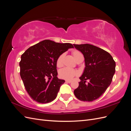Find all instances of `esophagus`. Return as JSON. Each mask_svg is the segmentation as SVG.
<instances>
[{"mask_svg": "<svg viewBox=\"0 0 131 131\" xmlns=\"http://www.w3.org/2000/svg\"><path fill=\"white\" fill-rule=\"evenodd\" d=\"M66 82H67V83H70V82H72V81H71V80H66Z\"/></svg>", "mask_w": 131, "mask_h": 131, "instance_id": "esophagus-1", "label": "esophagus"}]
</instances>
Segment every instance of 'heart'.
Segmentation results:
<instances>
[{
    "instance_id": "heart-1",
    "label": "heart",
    "mask_w": 131,
    "mask_h": 131,
    "mask_svg": "<svg viewBox=\"0 0 131 131\" xmlns=\"http://www.w3.org/2000/svg\"><path fill=\"white\" fill-rule=\"evenodd\" d=\"M73 57H74L76 61L79 59V58L81 56H83L81 52L78 50L74 51L72 53ZM64 57V53L61 54L59 56L56 61V65L57 67H61L63 66V59ZM77 74V72L75 70L70 69V68H63L61 69L59 72V75L61 78L64 79H71L73 78L75 75H76Z\"/></svg>"
}]
</instances>
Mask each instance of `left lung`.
Returning a JSON list of instances; mask_svg holds the SVG:
<instances>
[{
	"mask_svg": "<svg viewBox=\"0 0 131 131\" xmlns=\"http://www.w3.org/2000/svg\"><path fill=\"white\" fill-rule=\"evenodd\" d=\"M85 58L84 69L79 86L74 93L79 100L92 102L100 98L112 82L116 63L109 53L88 43L74 44ZM89 80L88 84L86 80Z\"/></svg>",
	"mask_w": 131,
	"mask_h": 131,
	"instance_id": "8db88e82",
	"label": "left lung"
}]
</instances>
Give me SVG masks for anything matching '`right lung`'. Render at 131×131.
<instances>
[{"label": "right lung", "mask_w": 131, "mask_h": 131, "mask_svg": "<svg viewBox=\"0 0 131 131\" xmlns=\"http://www.w3.org/2000/svg\"><path fill=\"white\" fill-rule=\"evenodd\" d=\"M70 48H74L72 43L45 40L30 47L22 54L20 76L32 100L48 103L56 98L61 86L65 82L57 77L56 61Z\"/></svg>", "instance_id": "1"}]
</instances>
